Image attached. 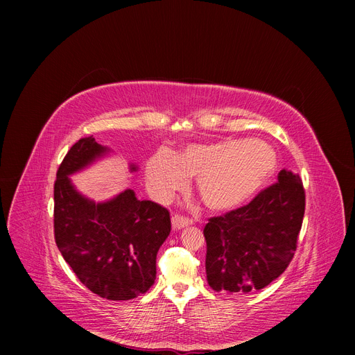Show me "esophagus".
I'll list each match as a JSON object with an SVG mask.
<instances>
[{"mask_svg": "<svg viewBox=\"0 0 355 355\" xmlns=\"http://www.w3.org/2000/svg\"><path fill=\"white\" fill-rule=\"evenodd\" d=\"M171 223H173V229L174 230H180V229H182L185 226L193 225V220L184 217V216H180V214H175V216H173Z\"/></svg>", "mask_w": 355, "mask_h": 355, "instance_id": "obj_1", "label": "esophagus"}]
</instances>
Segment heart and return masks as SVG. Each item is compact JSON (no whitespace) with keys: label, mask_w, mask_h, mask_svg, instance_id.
I'll list each match as a JSON object with an SVG mask.
<instances>
[{"label":"heart","mask_w":355,"mask_h":355,"mask_svg":"<svg viewBox=\"0 0 355 355\" xmlns=\"http://www.w3.org/2000/svg\"><path fill=\"white\" fill-rule=\"evenodd\" d=\"M277 155L262 141L227 139L189 145L174 157L158 153L148 162V187L168 200L197 178V190L210 210L226 211L252 200L273 177Z\"/></svg>","instance_id":"obj_1"}]
</instances>
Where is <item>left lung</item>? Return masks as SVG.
Returning <instances> with one entry per match:
<instances>
[{
    "label": "left lung",
    "mask_w": 355,
    "mask_h": 355,
    "mask_svg": "<svg viewBox=\"0 0 355 355\" xmlns=\"http://www.w3.org/2000/svg\"><path fill=\"white\" fill-rule=\"evenodd\" d=\"M305 213L300 175L282 170L277 182L249 204L209 218L207 282L216 292L248 295L281 276L296 250Z\"/></svg>",
    "instance_id": "left-lung-1"
}]
</instances>
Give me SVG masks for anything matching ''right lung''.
Here are the masks:
<instances>
[{
  "instance_id": "1",
  "label": "right lung",
  "mask_w": 355,
  "mask_h": 355,
  "mask_svg": "<svg viewBox=\"0 0 355 355\" xmlns=\"http://www.w3.org/2000/svg\"><path fill=\"white\" fill-rule=\"evenodd\" d=\"M105 153L107 148L86 137L63 158L54 182V239L89 291L109 301H128L154 285L157 253L171 232V218L165 207L138 200L132 190L106 202L74 190L69 175Z\"/></svg>"
}]
</instances>
